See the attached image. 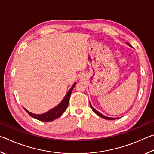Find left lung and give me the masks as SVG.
<instances>
[{"mask_svg": "<svg viewBox=\"0 0 154 154\" xmlns=\"http://www.w3.org/2000/svg\"><path fill=\"white\" fill-rule=\"evenodd\" d=\"M128 45H129V46H131L130 44H129V43H128ZM90 106H91V109H93V111L94 112H95L96 114H97L98 116H99L103 118H105V119H106V120H115V119H116V118H108V117L105 116H103V114H101V113H99L98 111H97V110H96L95 109H94L93 107H92V106H91V103H90Z\"/></svg>", "mask_w": 154, "mask_h": 154, "instance_id": "8db88e82", "label": "left lung"}]
</instances>
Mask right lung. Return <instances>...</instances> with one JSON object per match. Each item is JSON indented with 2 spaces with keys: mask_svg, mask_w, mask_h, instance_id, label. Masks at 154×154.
I'll list each match as a JSON object with an SVG mask.
<instances>
[{
  "mask_svg": "<svg viewBox=\"0 0 154 154\" xmlns=\"http://www.w3.org/2000/svg\"><path fill=\"white\" fill-rule=\"evenodd\" d=\"M75 85V83H74V85L72 86V88L69 90L68 92H67V95L65 97L63 101H61V103L58 105L57 106L54 107L53 109L49 110V111L43 114H32L31 112H28V110L24 109L26 110V112L28 113V114L30 116L33 117L35 119H37L40 121H44V122H51V121H53L56 118H59V116L63 114V112L66 111L67 106H68L69 100L70 95H71L72 91L73 90V88L74 87Z\"/></svg>",
  "mask_w": 154,
  "mask_h": 154,
  "instance_id": "1",
  "label": "right lung"
}]
</instances>
